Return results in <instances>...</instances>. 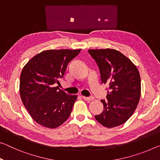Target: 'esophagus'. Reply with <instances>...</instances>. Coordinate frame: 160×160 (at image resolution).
<instances>
[{
	"label": "esophagus",
	"instance_id": "34e87169",
	"mask_svg": "<svg viewBox=\"0 0 160 160\" xmlns=\"http://www.w3.org/2000/svg\"><path fill=\"white\" fill-rule=\"evenodd\" d=\"M82 98L85 100V101H92V100L94 99L93 97H85V96H82Z\"/></svg>",
	"mask_w": 160,
	"mask_h": 160
}]
</instances>
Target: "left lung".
I'll use <instances>...</instances> for the list:
<instances>
[{
	"mask_svg": "<svg viewBox=\"0 0 160 160\" xmlns=\"http://www.w3.org/2000/svg\"><path fill=\"white\" fill-rule=\"evenodd\" d=\"M101 73L102 84L108 88L106 101L101 100L103 111L95 116L107 128L124 123L132 116L141 95L139 70L129 59L113 49H89Z\"/></svg>",
	"mask_w": 160,
	"mask_h": 160,
	"instance_id": "left-lung-1",
	"label": "left lung"
}]
</instances>
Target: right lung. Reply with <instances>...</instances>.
<instances>
[{"label":"right lung","instance_id":"right-lung-1","mask_svg":"<svg viewBox=\"0 0 160 160\" xmlns=\"http://www.w3.org/2000/svg\"><path fill=\"white\" fill-rule=\"evenodd\" d=\"M81 49H50L32 57L20 76V96L36 122L47 128L59 126L69 118L77 99L59 90L68 63Z\"/></svg>","mask_w":160,"mask_h":160}]
</instances>
